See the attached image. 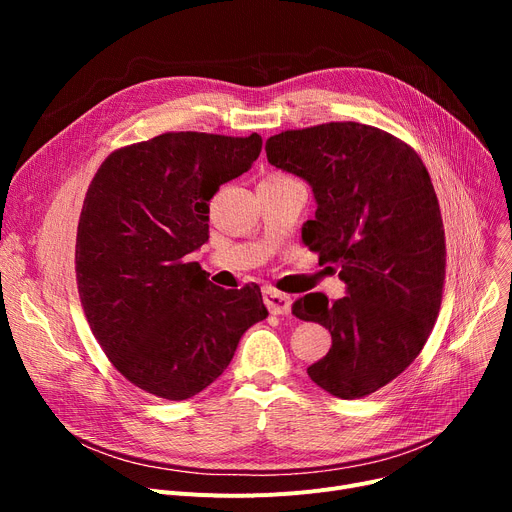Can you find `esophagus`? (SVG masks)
<instances>
[{
  "label": "esophagus",
  "mask_w": 512,
  "mask_h": 512,
  "mask_svg": "<svg viewBox=\"0 0 512 512\" xmlns=\"http://www.w3.org/2000/svg\"><path fill=\"white\" fill-rule=\"evenodd\" d=\"M263 303L270 309L274 315H288L292 307V299L284 292H278L274 288H265L263 290Z\"/></svg>",
  "instance_id": "1"
}]
</instances>
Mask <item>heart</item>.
<instances>
[{
	"mask_svg": "<svg viewBox=\"0 0 512 512\" xmlns=\"http://www.w3.org/2000/svg\"><path fill=\"white\" fill-rule=\"evenodd\" d=\"M278 178H286V176H278Z\"/></svg>",
	"mask_w": 512,
	"mask_h": 512,
	"instance_id": "1",
	"label": "heart"
}]
</instances>
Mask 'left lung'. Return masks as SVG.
<instances>
[{"mask_svg":"<svg viewBox=\"0 0 512 512\" xmlns=\"http://www.w3.org/2000/svg\"><path fill=\"white\" fill-rule=\"evenodd\" d=\"M265 151L311 186L317 209L303 242L336 263L346 284L334 303L311 292L292 305L332 334L328 355L307 373L332 396L363 398L417 359L436 324L446 240L434 184L407 143L359 122L286 130Z\"/></svg>","mask_w":512,"mask_h":512,"instance_id":"8db88e82","label":"left lung"}]
</instances>
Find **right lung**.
<instances>
[{"label": "right lung", "mask_w": 512, "mask_h": 512, "mask_svg": "<svg viewBox=\"0 0 512 512\" xmlns=\"http://www.w3.org/2000/svg\"><path fill=\"white\" fill-rule=\"evenodd\" d=\"M261 137L166 132L114 151L83 203L76 282L93 336L137 388L186 400L230 365L267 317L257 284L213 286L191 253L209 240V201L245 174Z\"/></svg>", "instance_id": "right-lung-1"}]
</instances>
